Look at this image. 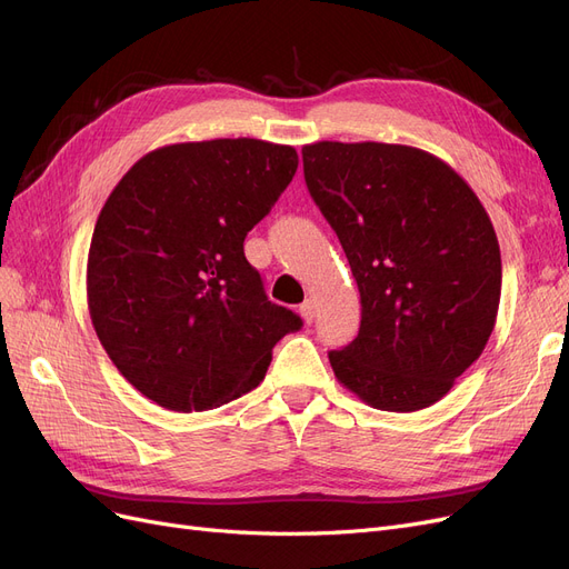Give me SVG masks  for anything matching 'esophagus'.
<instances>
[{
    "label": "esophagus",
    "mask_w": 569,
    "mask_h": 569,
    "mask_svg": "<svg viewBox=\"0 0 569 569\" xmlns=\"http://www.w3.org/2000/svg\"><path fill=\"white\" fill-rule=\"evenodd\" d=\"M300 313H302V318H305V323H313V318H316V305H313L311 300H305L302 307H300Z\"/></svg>",
    "instance_id": "34e87169"
}]
</instances>
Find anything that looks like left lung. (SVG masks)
<instances>
[{"label": "left lung", "instance_id": "left-lung-1", "mask_svg": "<svg viewBox=\"0 0 569 569\" xmlns=\"http://www.w3.org/2000/svg\"><path fill=\"white\" fill-rule=\"evenodd\" d=\"M302 162L360 290L358 337L328 353L337 381L383 411L439 402L496 328L502 260L483 204L413 146L318 141Z\"/></svg>", "mask_w": 569, "mask_h": 569}]
</instances>
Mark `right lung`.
<instances>
[{"instance_id": "obj_1", "label": "right lung", "mask_w": 569, "mask_h": 569, "mask_svg": "<svg viewBox=\"0 0 569 569\" xmlns=\"http://www.w3.org/2000/svg\"><path fill=\"white\" fill-rule=\"evenodd\" d=\"M292 146L211 139L156 148L104 202L88 251L92 328L156 405L207 411L253 390L302 318L267 300L243 239L298 171Z\"/></svg>"}]
</instances>
